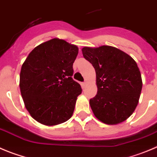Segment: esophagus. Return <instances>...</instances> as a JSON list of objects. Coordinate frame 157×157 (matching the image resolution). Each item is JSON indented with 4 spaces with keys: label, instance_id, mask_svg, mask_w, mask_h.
I'll use <instances>...</instances> for the list:
<instances>
[{
    "label": "esophagus",
    "instance_id": "34e87169",
    "mask_svg": "<svg viewBox=\"0 0 157 157\" xmlns=\"http://www.w3.org/2000/svg\"><path fill=\"white\" fill-rule=\"evenodd\" d=\"M81 86H82V87H83V88H85V87H86V82L85 81L82 82V83H81Z\"/></svg>",
    "mask_w": 157,
    "mask_h": 157
}]
</instances>
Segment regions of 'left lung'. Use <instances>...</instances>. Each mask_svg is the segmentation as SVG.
I'll return each instance as SVG.
<instances>
[{"mask_svg": "<svg viewBox=\"0 0 157 157\" xmlns=\"http://www.w3.org/2000/svg\"><path fill=\"white\" fill-rule=\"evenodd\" d=\"M82 53L95 70L98 92L90 99L94 116L111 125L126 121L138 105L142 87L136 62L125 52L106 45L84 47Z\"/></svg>", "mask_w": 157, "mask_h": 157, "instance_id": "8db88e82", "label": "left lung"}]
</instances>
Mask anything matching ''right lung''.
I'll list each match as a JSON object with an SVG mask.
<instances>
[{
	"instance_id": "right-lung-1",
	"label": "right lung",
	"mask_w": 157,
	"mask_h": 157,
	"mask_svg": "<svg viewBox=\"0 0 157 157\" xmlns=\"http://www.w3.org/2000/svg\"><path fill=\"white\" fill-rule=\"evenodd\" d=\"M77 54L76 45L54 38L36 46L22 64L21 94L31 117L40 124L57 125L73 115L82 92L72 78Z\"/></svg>"
}]
</instances>
